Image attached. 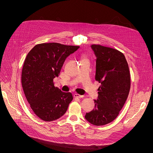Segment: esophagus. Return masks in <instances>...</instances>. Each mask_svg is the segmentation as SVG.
<instances>
[{
    "instance_id": "1",
    "label": "esophagus",
    "mask_w": 153,
    "mask_h": 153,
    "mask_svg": "<svg viewBox=\"0 0 153 153\" xmlns=\"http://www.w3.org/2000/svg\"><path fill=\"white\" fill-rule=\"evenodd\" d=\"M74 97L76 98H83L84 96V95H79L78 94H74Z\"/></svg>"
}]
</instances>
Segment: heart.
Wrapping results in <instances>:
<instances>
[{"mask_svg":"<svg viewBox=\"0 0 153 153\" xmlns=\"http://www.w3.org/2000/svg\"><path fill=\"white\" fill-rule=\"evenodd\" d=\"M82 61H86V60H87V57H86V56H85V55H82Z\"/></svg>","mask_w":153,"mask_h":153,"instance_id":"1","label":"heart"}]
</instances>
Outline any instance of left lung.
<instances>
[{"label": "left lung", "mask_w": 153, "mask_h": 153, "mask_svg": "<svg viewBox=\"0 0 153 153\" xmlns=\"http://www.w3.org/2000/svg\"><path fill=\"white\" fill-rule=\"evenodd\" d=\"M91 47L97 57L95 79L101 85L95 108L85 118L91 124L101 126L114 121L123 108L130 89V73L122 52L100 45Z\"/></svg>", "instance_id": "1"}]
</instances>
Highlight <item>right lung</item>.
Returning <instances> with one entry per match:
<instances>
[{
    "instance_id": "right-lung-1",
    "label": "right lung",
    "mask_w": 153,
    "mask_h": 153,
    "mask_svg": "<svg viewBox=\"0 0 153 153\" xmlns=\"http://www.w3.org/2000/svg\"><path fill=\"white\" fill-rule=\"evenodd\" d=\"M79 46L58 43L35 45L28 53L22 71V85L30 107L45 122L61 117L73 99L71 92L54 86L66 58Z\"/></svg>"
}]
</instances>
